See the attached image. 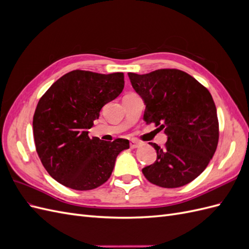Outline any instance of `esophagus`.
Here are the masks:
<instances>
[{
	"label": "esophagus",
	"instance_id": "obj_1",
	"mask_svg": "<svg viewBox=\"0 0 249 249\" xmlns=\"http://www.w3.org/2000/svg\"><path fill=\"white\" fill-rule=\"evenodd\" d=\"M140 146V142L135 141V140H130V147L131 148H136Z\"/></svg>",
	"mask_w": 249,
	"mask_h": 249
}]
</instances>
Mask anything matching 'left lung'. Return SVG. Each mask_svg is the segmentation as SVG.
<instances>
[{
    "label": "left lung",
    "mask_w": 249,
    "mask_h": 249,
    "mask_svg": "<svg viewBox=\"0 0 249 249\" xmlns=\"http://www.w3.org/2000/svg\"><path fill=\"white\" fill-rule=\"evenodd\" d=\"M145 105L143 120L164 130V147L150 143L157 160L142 169L157 186L178 188L196 178L212 159L218 143L217 111L212 95L190 74L178 70L129 72Z\"/></svg>",
    "instance_id": "left-lung-1"
}]
</instances>
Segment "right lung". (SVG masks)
I'll list each match as a JSON object with an SVG mask.
<instances>
[{"instance_id": "1", "label": "right lung", "mask_w": 249, "mask_h": 249, "mask_svg": "<svg viewBox=\"0 0 249 249\" xmlns=\"http://www.w3.org/2000/svg\"><path fill=\"white\" fill-rule=\"evenodd\" d=\"M123 72L72 71L42 95L34 113L33 134L41 163L58 183L73 190H91L107 182L116 158L129 140L89 138L102 108L122 93Z\"/></svg>"}]
</instances>
